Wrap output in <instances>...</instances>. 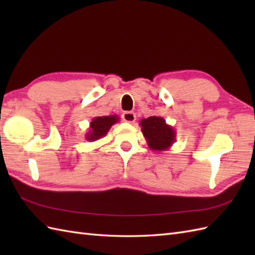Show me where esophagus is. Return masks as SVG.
<instances>
[{
	"mask_svg": "<svg viewBox=\"0 0 255 255\" xmlns=\"http://www.w3.org/2000/svg\"><path fill=\"white\" fill-rule=\"evenodd\" d=\"M122 117H123V121L126 123H133L136 121V114L133 112H125Z\"/></svg>",
	"mask_w": 255,
	"mask_h": 255,
	"instance_id": "obj_1",
	"label": "esophagus"
}]
</instances>
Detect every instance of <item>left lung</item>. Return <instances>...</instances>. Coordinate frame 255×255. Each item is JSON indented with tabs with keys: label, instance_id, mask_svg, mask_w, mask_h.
<instances>
[{
	"label": "left lung",
	"instance_id": "left-lung-1",
	"mask_svg": "<svg viewBox=\"0 0 255 255\" xmlns=\"http://www.w3.org/2000/svg\"><path fill=\"white\" fill-rule=\"evenodd\" d=\"M148 147L153 151L169 150L175 142V129L165 123V119L158 116L143 118L139 123Z\"/></svg>",
	"mask_w": 255,
	"mask_h": 255
}]
</instances>
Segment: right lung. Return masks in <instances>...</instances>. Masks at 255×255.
<instances>
[{"mask_svg":"<svg viewBox=\"0 0 255 255\" xmlns=\"http://www.w3.org/2000/svg\"><path fill=\"white\" fill-rule=\"evenodd\" d=\"M118 122L119 117L117 115L94 117L90 123V127L88 128V131L85 133V139L90 142H93L105 137L113 125Z\"/></svg>","mask_w":255,"mask_h":255,"instance_id":"right-lung-1","label":"right lung"}]
</instances>
